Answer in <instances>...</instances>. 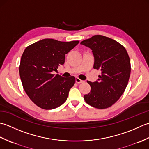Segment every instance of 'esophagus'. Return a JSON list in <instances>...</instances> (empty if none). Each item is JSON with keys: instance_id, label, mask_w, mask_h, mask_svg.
Masks as SVG:
<instances>
[{"instance_id": "esophagus-1", "label": "esophagus", "mask_w": 149, "mask_h": 149, "mask_svg": "<svg viewBox=\"0 0 149 149\" xmlns=\"http://www.w3.org/2000/svg\"><path fill=\"white\" fill-rule=\"evenodd\" d=\"M75 81H76V82L77 83H78V84H81V83H83L84 82V80H80V78H78V77H76V78H75Z\"/></svg>"}]
</instances>
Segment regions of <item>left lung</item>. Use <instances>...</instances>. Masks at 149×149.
Returning <instances> with one entry per match:
<instances>
[{
	"mask_svg": "<svg viewBox=\"0 0 149 149\" xmlns=\"http://www.w3.org/2000/svg\"><path fill=\"white\" fill-rule=\"evenodd\" d=\"M92 50L94 69L101 75L94 82L87 81L91 89L85 101L97 109H105L116 102L125 91L130 74V58L125 48L116 40L95 35L80 43Z\"/></svg>",
	"mask_w": 149,
	"mask_h": 149,
	"instance_id": "obj_1",
	"label": "left lung"
}]
</instances>
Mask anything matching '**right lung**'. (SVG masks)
Here are the masks:
<instances>
[{
  "label": "right lung",
  "mask_w": 149,
  "mask_h": 149,
  "mask_svg": "<svg viewBox=\"0 0 149 149\" xmlns=\"http://www.w3.org/2000/svg\"><path fill=\"white\" fill-rule=\"evenodd\" d=\"M79 41L60 42L45 38L27 47L21 57L20 77L27 95L39 107L49 110L64 103L75 77L53 74L65 62L67 53Z\"/></svg>",
  "instance_id": "right-lung-1"
}]
</instances>
